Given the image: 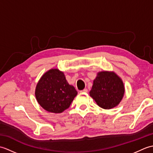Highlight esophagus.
<instances>
[{"label":"esophagus","instance_id":"1","mask_svg":"<svg viewBox=\"0 0 153 153\" xmlns=\"http://www.w3.org/2000/svg\"><path fill=\"white\" fill-rule=\"evenodd\" d=\"M87 91H88V90H87V89H83L82 91H81V93H87Z\"/></svg>","mask_w":153,"mask_h":153}]
</instances>
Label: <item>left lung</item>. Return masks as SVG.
<instances>
[{"label":"left lung","instance_id":"1","mask_svg":"<svg viewBox=\"0 0 153 153\" xmlns=\"http://www.w3.org/2000/svg\"><path fill=\"white\" fill-rule=\"evenodd\" d=\"M125 93L124 84L114 71H102L97 73L89 95L97 105L104 109L118 106Z\"/></svg>","mask_w":153,"mask_h":153}]
</instances>
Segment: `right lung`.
Segmentation results:
<instances>
[{
    "label": "right lung",
    "mask_w": 153,
    "mask_h": 153,
    "mask_svg": "<svg viewBox=\"0 0 153 153\" xmlns=\"http://www.w3.org/2000/svg\"><path fill=\"white\" fill-rule=\"evenodd\" d=\"M77 95V91L68 83L64 72L57 68L46 71L39 80L35 91L40 106L54 114L62 113L69 108Z\"/></svg>",
    "instance_id": "obj_1"
}]
</instances>
